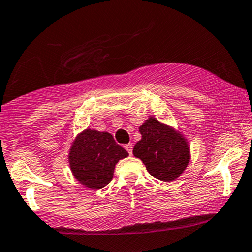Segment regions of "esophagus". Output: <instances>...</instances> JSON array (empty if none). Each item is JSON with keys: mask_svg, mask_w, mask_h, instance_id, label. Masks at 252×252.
Returning a JSON list of instances; mask_svg holds the SVG:
<instances>
[{"mask_svg": "<svg viewBox=\"0 0 252 252\" xmlns=\"http://www.w3.org/2000/svg\"><path fill=\"white\" fill-rule=\"evenodd\" d=\"M126 149L128 150L129 154H132V144L129 143V144H126Z\"/></svg>", "mask_w": 252, "mask_h": 252, "instance_id": "obj_1", "label": "esophagus"}]
</instances>
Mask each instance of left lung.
<instances>
[{"label": "left lung", "mask_w": 252, "mask_h": 252, "mask_svg": "<svg viewBox=\"0 0 252 252\" xmlns=\"http://www.w3.org/2000/svg\"><path fill=\"white\" fill-rule=\"evenodd\" d=\"M138 131L142 137L135 144L132 154L142 161L150 175L169 182L186 170L190 147L182 132L153 116L141 124Z\"/></svg>", "instance_id": "1"}]
</instances>
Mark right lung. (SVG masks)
<instances>
[{
  "label": "right lung",
  "instance_id": "1",
  "mask_svg": "<svg viewBox=\"0 0 252 252\" xmlns=\"http://www.w3.org/2000/svg\"><path fill=\"white\" fill-rule=\"evenodd\" d=\"M128 155L108 131L86 128L72 141L67 160L72 175L79 184L99 189L112 180L118 161Z\"/></svg>",
  "mask_w": 252,
  "mask_h": 252
}]
</instances>
